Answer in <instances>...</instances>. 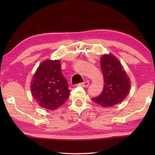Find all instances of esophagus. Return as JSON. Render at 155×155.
<instances>
[{
    "instance_id": "esophagus-1",
    "label": "esophagus",
    "mask_w": 155,
    "mask_h": 155,
    "mask_svg": "<svg viewBox=\"0 0 155 155\" xmlns=\"http://www.w3.org/2000/svg\"><path fill=\"white\" fill-rule=\"evenodd\" d=\"M89 84L90 83H89L88 82H82V83L79 84V85L83 87H87L89 86Z\"/></svg>"
}]
</instances>
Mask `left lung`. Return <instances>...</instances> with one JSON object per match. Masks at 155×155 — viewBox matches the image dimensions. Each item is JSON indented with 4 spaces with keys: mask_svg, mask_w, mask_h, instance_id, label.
Segmentation results:
<instances>
[{
    "mask_svg": "<svg viewBox=\"0 0 155 155\" xmlns=\"http://www.w3.org/2000/svg\"><path fill=\"white\" fill-rule=\"evenodd\" d=\"M100 65L104 86L101 94L92 101L103 107H111L121 103L128 96L130 89V78L119 60L113 54L101 56Z\"/></svg>",
    "mask_w": 155,
    "mask_h": 155,
    "instance_id": "8db88e82",
    "label": "left lung"
}]
</instances>
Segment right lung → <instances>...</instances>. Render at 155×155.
Wrapping results in <instances>:
<instances>
[{"mask_svg":"<svg viewBox=\"0 0 155 155\" xmlns=\"http://www.w3.org/2000/svg\"><path fill=\"white\" fill-rule=\"evenodd\" d=\"M30 87L31 96L41 108L53 111L63 105L70 91L61 73L60 60L42 61L34 74Z\"/></svg>","mask_w":155,"mask_h":155,"instance_id":"add662e5","label":"right lung"}]
</instances>
